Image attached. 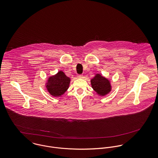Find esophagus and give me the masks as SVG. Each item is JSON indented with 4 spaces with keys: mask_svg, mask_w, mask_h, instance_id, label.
<instances>
[{
    "mask_svg": "<svg viewBox=\"0 0 158 158\" xmlns=\"http://www.w3.org/2000/svg\"><path fill=\"white\" fill-rule=\"evenodd\" d=\"M77 77L81 79V78L83 77V75H82V74H78V75H77Z\"/></svg>",
    "mask_w": 158,
    "mask_h": 158,
    "instance_id": "obj_1",
    "label": "esophagus"
}]
</instances>
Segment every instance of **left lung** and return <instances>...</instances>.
<instances>
[{
  "label": "left lung",
  "instance_id": "8db88e82",
  "mask_svg": "<svg viewBox=\"0 0 158 158\" xmlns=\"http://www.w3.org/2000/svg\"><path fill=\"white\" fill-rule=\"evenodd\" d=\"M90 82L93 89L101 96L107 95L112 90L110 81L100 74H96Z\"/></svg>",
  "mask_w": 158,
  "mask_h": 158
}]
</instances>
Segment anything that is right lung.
I'll return each mask as SVG.
<instances>
[{
	"instance_id": "add662e5",
	"label": "right lung",
	"mask_w": 158,
	"mask_h": 158,
	"mask_svg": "<svg viewBox=\"0 0 158 158\" xmlns=\"http://www.w3.org/2000/svg\"><path fill=\"white\" fill-rule=\"evenodd\" d=\"M70 78L65 75L62 71L50 76L46 84L48 92L54 97H60L64 94L69 86Z\"/></svg>"
}]
</instances>
